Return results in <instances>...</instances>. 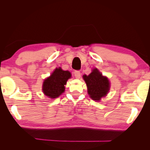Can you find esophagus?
I'll return each mask as SVG.
<instances>
[{
  "mask_svg": "<svg viewBox=\"0 0 150 150\" xmlns=\"http://www.w3.org/2000/svg\"><path fill=\"white\" fill-rule=\"evenodd\" d=\"M74 76L76 77V78L79 79L81 78V72H80V71H74Z\"/></svg>",
  "mask_w": 150,
  "mask_h": 150,
  "instance_id": "1",
  "label": "esophagus"
}]
</instances>
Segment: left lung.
I'll list each match as a JSON object with an SVG mask.
<instances>
[{
  "mask_svg": "<svg viewBox=\"0 0 150 150\" xmlns=\"http://www.w3.org/2000/svg\"><path fill=\"white\" fill-rule=\"evenodd\" d=\"M83 78L88 88L90 98L96 101L105 97L110 89V83L107 77L102 75L97 68H94L88 75H83Z\"/></svg>",
  "mask_w": 150,
  "mask_h": 150,
  "instance_id": "left-lung-1",
  "label": "left lung"
}]
</instances>
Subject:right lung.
I'll list each match as a JSON object with an SVG mask.
<instances>
[{"mask_svg":"<svg viewBox=\"0 0 150 150\" xmlns=\"http://www.w3.org/2000/svg\"><path fill=\"white\" fill-rule=\"evenodd\" d=\"M71 78L68 71H63L61 67L56 68L51 75L44 79L42 84V91L46 96L51 99L58 98L64 92L67 81Z\"/></svg>","mask_w":150,"mask_h":150,"instance_id":"right-lung-1","label":"right lung"}]
</instances>
